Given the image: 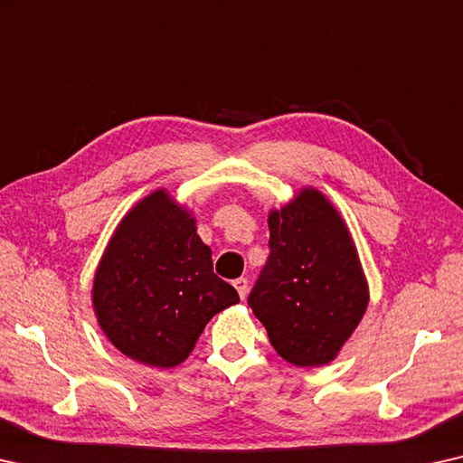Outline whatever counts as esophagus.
Masks as SVG:
<instances>
[{
    "mask_svg": "<svg viewBox=\"0 0 463 463\" xmlns=\"http://www.w3.org/2000/svg\"><path fill=\"white\" fill-rule=\"evenodd\" d=\"M233 288L238 289L240 298H241V300H244L246 294H248V279H246V277H240V279H233Z\"/></svg>",
    "mask_w": 463,
    "mask_h": 463,
    "instance_id": "34e87169",
    "label": "esophagus"
}]
</instances>
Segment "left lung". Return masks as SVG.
I'll use <instances>...</instances> for the list:
<instances>
[{
	"instance_id": "obj_1",
	"label": "left lung",
	"mask_w": 463,
	"mask_h": 463,
	"mask_svg": "<svg viewBox=\"0 0 463 463\" xmlns=\"http://www.w3.org/2000/svg\"><path fill=\"white\" fill-rule=\"evenodd\" d=\"M269 260L248 296L275 352L294 366H323L339 354L368 306L354 240L315 188L269 213Z\"/></svg>"
}]
</instances>
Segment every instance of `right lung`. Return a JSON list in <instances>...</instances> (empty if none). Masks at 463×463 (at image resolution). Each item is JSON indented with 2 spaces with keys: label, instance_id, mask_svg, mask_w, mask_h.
<instances>
[{
  "label": "right lung",
  "instance_id": "obj_1",
  "mask_svg": "<svg viewBox=\"0 0 463 463\" xmlns=\"http://www.w3.org/2000/svg\"><path fill=\"white\" fill-rule=\"evenodd\" d=\"M238 302V291L213 273L194 217L165 190L122 219L92 281L105 335L128 358L155 368L182 364L211 318Z\"/></svg>",
  "mask_w": 463,
  "mask_h": 463
}]
</instances>
